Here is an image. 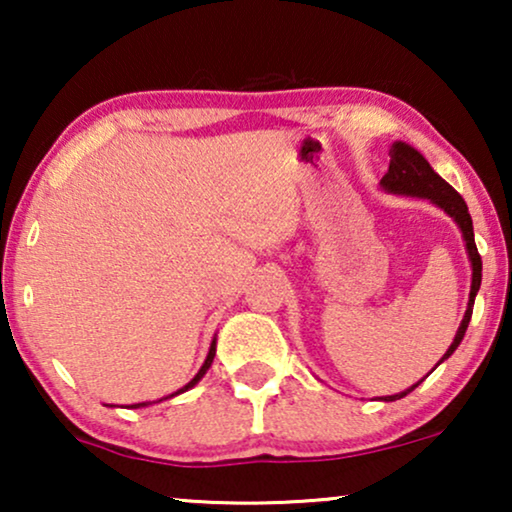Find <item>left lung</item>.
Returning a JSON list of instances; mask_svg holds the SVG:
<instances>
[{"label": "left lung", "mask_w": 512, "mask_h": 512, "mask_svg": "<svg viewBox=\"0 0 512 512\" xmlns=\"http://www.w3.org/2000/svg\"><path fill=\"white\" fill-rule=\"evenodd\" d=\"M389 156H391L389 170L382 177L380 186L384 188V191H389V193L412 195V198L431 200L433 205H438L447 216H452L454 223H457L459 230H461V235H464L466 254H468V261H471V268H473L471 293H468L466 314H464V319H461V326H459L457 335H454L450 349H447V352L443 354V359L436 363V366H440V363H443L445 359H450V356L454 354V349L459 347V342L464 340L468 321H471V314H473L475 296H478V291H480L482 258L478 254V247H475L473 219H471V214H468V207H466L464 198H461V195L454 191V188L447 184V181L440 177V174L433 172V167L429 165V160H426L417 149H412V146L405 144V142H394V144H391V149H389ZM419 382H422V380H419ZM417 384H412L410 389L401 391V394L382 396V401H398V398L408 396L410 391L417 387Z\"/></svg>", "instance_id": "1"}]
</instances>
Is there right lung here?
<instances>
[{"mask_svg": "<svg viewBox=\"0 0 512 512\" xmlns=\"http://www.w3.org/2000/svg\"><path fill=\"white\" fill-rule=\"evenodd\" d=\"M214 356H216V338L212 340V347H209V354H207V359H205V363H202V368L198 370V375L193 377L191 382L186 384V387H181L179 391H174V394H170V396H165V398H172V396H177V394H184V391H188L191 387H195V384H198L202 377H205V373L209 370V366H212V361H214ZM165 398H160V401H165ZM156 403V401H153ZM146 405H151V403H135V405H130V408H146Z\"/></svg>", "mask_w": 512, "mask_h": 512, "instance_id": "obj_1", "label": "right lung"}]
</instances>
